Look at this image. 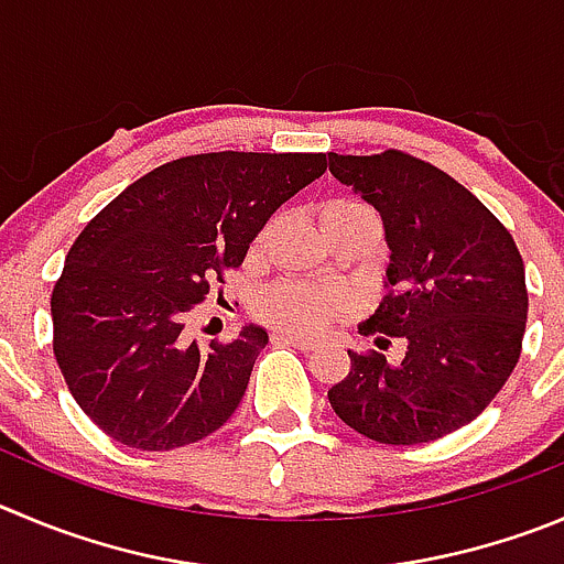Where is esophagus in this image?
I'll return each instance as SVG.
<instances>
[{
	"instance_id": "34e87169",
	"label": "esophagus",
	"mask_w": 564,
	"mask_h": 564,
	"mask_svg": "<svg viewBox=\"0 0 564 564\" xmlns=\"http://www.w3.org/2000/svg\"><path fill=\"white\" fill-rule=\"evenodd\" d=\"M272 341H278V345H292L297 350H314V339L292 334V330H272Z\"/></svg>"
}]
</instances>
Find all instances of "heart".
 <instances>
[{"label":"heart","instance_id":"b5f03b06","mask_svg":"<svg viewBox=\"0 0 564 564\" xmlns=\"http://www.w3.org/2000/svg\"><path fill=\"white\" fill-rule=\"evenodd\" d=\"M367 208L359 199H330L323 214ZM345 294L308 278H283L256 294V314L275 328L317 334L345 312Z\"/></svg>","mask_w":564,"mask_h":564}]
</instances>
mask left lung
Here are the masks:
<instances>
[{
  "label": "left lung",
  "instance_id": "8db88e82",
  "mask_svg": "<svg viewBox=\"0 0 564 564\" xmlns=\"http://www.w3.org/2000/svg\"><path fill=\"white\" fill-rule=\"evenodd\" d=\"M336 181L354 186L387 228L389 292L361 325L378 347L406 341L389 365L378 350L350 356L328 389L341 423L383 445L434 442L476 420L523 350L529 292L512 234L448 172L403 150L330 152Z\"/></svg>",
  "mask_w": 564,
  "mask_h": 564
}]
</instances>
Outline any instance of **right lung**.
I'll list each match as a JSON object with an SVG mask.
<instances>
[{
  "label": "right lung",
  "mask_w": 564,
  "mask_h": 564,
  "mask_svg": "<svg viewBox=\"0 0 564 564\" xmlns=\"http://www.w3.org/2000/svg\"><path fill=\"white\" fill-rule=\"evenodd\" d=\"M325 166V152L175 158L83 228L52 289V350L77 406L105 434L172 451L228 423L267 330L250 325L199 350L183 339L186 314Z\"/></svg>",
  "instance_id": "obj_1"
}]
</instances>
